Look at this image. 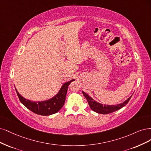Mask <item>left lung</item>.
<instances>
[{"label": "left lung", "instance_id": "8db88e82", "mask_svg": "<svg viewBox=\"0 0 151 151\" xmlns=\"http://www.w3.org/2000/svg\"><path fill=\"white\" fill-rule=\"evenodd\" d=\"M82 93L85 96L87 101H88V103L89 104V106L91 108V109L92 110H93L94 111H95V112L98 114H108L120 109L128 103L130 99H131V97H132V96H130L129 99H127V100H126L125 101H124L123 103L122 104L115 105H103L95 101L93 99L91 98V97L89 96V95L88 94H86V93H85L84 91H82Z\"/></svg>", "mask_w": 151, "mask_h": 151}]
</instances>
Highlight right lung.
Instances as JSON below:
<instances>
[{
    "instance_id": "add662e5",
    "label": "right lung",
    "mask_w": 151,
    "mask_h": 151,
    "mask_svg": "<svg viewBox=\"0 0 151 151\" xmlns=\"http://www.w3.org/2000/svg\"><path fill=\"white\" fill-rule=\"evenodd\" d=\"M75 80L65 83L58 93L52 98L42 101H33L22 96L16 88V93L21 103L32 112L41 115H50L56 114L62 108L66 99L67 90L69 85Z\"/></svg>"
}]
</instances>
